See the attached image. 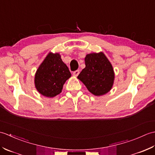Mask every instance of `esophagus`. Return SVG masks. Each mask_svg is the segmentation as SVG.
I'll return each instance as SVG.
<instances>
[{"mask_svg": "<svg viewBox=\"0 0 155 155\" xmlns=\"http://www.w3.org/2000/svg\"><path fill=\"white\" fill-rule=\"evenodd\" d=\"M79 71L77 70V71H75L73 72V76H74V77H77V76L78 75V74H79Z\"/></svg>", "mask_w": 155, "mask_h": 155, "instance_id": "obj_1", "label": "esophagus"}]
</instances>
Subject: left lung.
<instances>
[{"label":"left lung","instance_id":"8db88e82","mask_svg":"<svg viewBox=\"0 0 155 155\" xmlns=\"http://www.w3.org/2000/svg\"><path fill=\"white\" fill-rule=\"evenodd\" d=\"M85 68L77 78L95 96L108 93L113 86L114 72L110 62L103 52H93L84 58Z\"/></svg>","mask_w":155,"mask_h":155}]
</instances>
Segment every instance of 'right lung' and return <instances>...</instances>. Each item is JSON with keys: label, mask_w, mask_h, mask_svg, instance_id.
<instances>
[{"label": "right lung", "mask_w": 155, "mask_h": 155, "mask_svg": "<svg viewBox=\"0 0 155 155\" xmlns=\"http://www.w3.org/2000/svg\"><path fill=\"white\" fill-rule=\"evenodd\" d=\"M71 77V73L60 54L50 52L36 72L35 88L43 96L54 97L61 93L65 82Z\"/></svg>", "instance_id": "1"}]
</instances>
